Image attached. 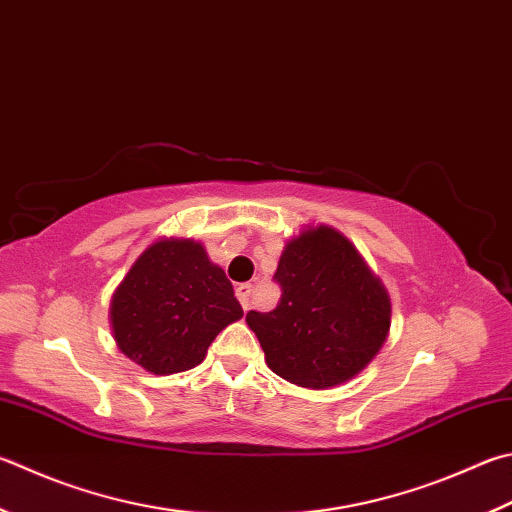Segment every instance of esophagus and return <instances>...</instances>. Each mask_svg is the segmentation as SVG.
Listing matches in <instances>:
<instances>
[{"mask_svg":"<svg viewBox=\"0 0 512 512\" xmlns=\"http://www.w3.org/2000/svg\"><path fill=\"white\" fill-rule=\"evenodd\" d=\"M250 293H253V286H250V284H239L235 288L237 300H239L241 306H244V309H248V304H250Z\"/></svg>","mask_w":512,"mask_h":512,"instance_id":"esophagus-1","label":"esophagus"}]
</instances>
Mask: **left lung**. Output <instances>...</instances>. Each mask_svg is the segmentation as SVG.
I'll return each instance as SVG.
<instances>
[{
	"label": "left lung",
	"instance_id": "8db88e82",
	"mask_svg": "<svg viewBox=\"0 0 512 512\" xmlns=\"http://www.w3.org/2000/svg\"><path fill=\"white\" fill-rule=\"evenodd\" d=\"M275 280L282 286L277 309L250 311L246 322L280 378L306 389H331L356 378L383 349L392 300L340 230L318 224L293 235Z\"/></svg>",
	"mask_w": 512,
	"mask_h": 512
}]
</instances>
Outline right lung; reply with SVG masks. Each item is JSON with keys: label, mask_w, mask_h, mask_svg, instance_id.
<instances>
[{"label": "right lung", "mask_w": 512, "mask_h": 512, "mask_svg": "<svg viewBox=\"0 0 512 512\" xmlns=\"http://www.w3.org/2000/svg\"><path fill=\"white\" fill-rule=\"evenodd\" d=\"M241 315L224 268L210 262L201 241L179 237L152 241L109 304L116 347L156 376L197 367Z\"/></svg>", "instance_id": "add662e5"}]
</instances>
